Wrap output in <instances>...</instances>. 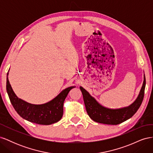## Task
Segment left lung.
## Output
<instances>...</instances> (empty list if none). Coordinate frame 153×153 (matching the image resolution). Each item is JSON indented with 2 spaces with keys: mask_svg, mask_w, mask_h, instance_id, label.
Returning a JSON list of instances; mask_svg holds the SVG:
<instances>
[{
  "mask_svg": "<svg viewBox=\"0 0 153 153\" xmlns=\"http://www.w3.org/2000/svg\"><path fill=\"white\" fill-rule=\"evenodd\" d=\"M146 77L143 75V82L138 97L135 101L126 107L112 109L105 107L93 98L82 87H80L84 98L86 111L91 119L99 123L117 125L131 118L140 106L144 96Z\"/></svg>",
  "mask_w": 153,
  "mask_h": 153,
  "instance_id": "obj_1",
  "label": "left lung"
}]
</instances>
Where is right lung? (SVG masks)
I'll list each match as a JSON object with an SVG mask.
<instances>
[{
    "mask_svg": "<svg viewBox=\"0 0 153 153\" xmlns=\"http://www.w3.org/2000/svg\"><path fill=\"white\" fill-rule=\"evenodd\" d=\"M7 74L6 90L13 106L16 112L27 121L38 124L49 125L61 120L63 115L64 101L69 92L75 86L69 87L48 102L34 105L18 98L14 92Z\"/></svg>",
    "mask_w": 153,
    "mask_h": 153,
    "instance_id": "1",
    "label": "right lung"
}]
</instances>
